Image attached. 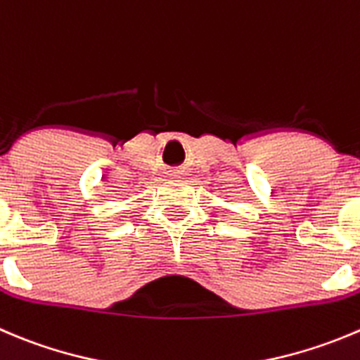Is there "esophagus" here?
Returning a JSON list of instances; mask_svg holds the SVG:
<instances>
[{"mask_svg": "<svg viewBox=\"0 0 360 360\" xmlns=\"http://www.w3.org/2000/svg\"><path fill=\"white\" fill-rule=\"evenodd\" d=\"M170 174H172V176H183L184 169H181V167H179V169H172V170H170Z\"/></svg>", "mask_w": 360, "mask_h": 360, "instance_id": "1", "label": "esophagus"}]
</instances>
